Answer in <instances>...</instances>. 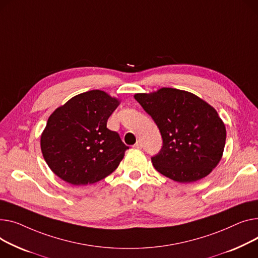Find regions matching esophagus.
<instances>
[{
  "label": "esophagus",
  "instance_id": "34e87169",
  "mask_svg": "<svg viewBox=\"0 0 258 258\" xmlns=\"http://www.w3.org/2000/svg\"><path fill=\"white\" fill-rule=\"evenodd\" d=\"M134 147L135 148H138V149H141L143 147V144H142V142L140 140H138V141H137V143L134 145Z\"/></svg>",
  "mask_w": 258,
  "mask_h": 258
}]
</instances>
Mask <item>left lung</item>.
Listing matches in <instances>:
<instances>
[{"label":"left lung","instance_id":"obj_1","mask_svg":"<svg viewBox=\"0 0 258 258\" xmlns=\"http://www.w3.org/2000/svg\"><path fill=\"white\" fill-rule=\"evenodd\" d=\"M158 125L163 146L151 157L158 172L178 182L209 175L220 162L226 128L217 111L193 93L162 88L135 94Z\"/></svg>","mask_w":258,"mask_h":258}]
</instances>
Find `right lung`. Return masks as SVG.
<instances>
[{
  "instance_id": "right-lung-1",
  "label": "right lung",
  "mask_w": 258,
  "mask_h": 258,
  "mask_svg": "<svg viewBox=\"0 0 258 258\" xmlns=\"http://www.w3.org/2000/svg\"><path fill=\"white\" fill-rule=\"evenodd\" d=\"M119 101L100 90L81 93L51 114L41 135V151L53 172L74 185L97 182L118 167L128 149L107 127Z\"/></svg>"
}]
</instances>
